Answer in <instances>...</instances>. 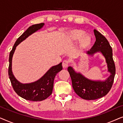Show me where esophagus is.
I'll use <instances>...</instances> for the list:
<instances>
[{
	"instance_id": "34e87169",
	"label": "esophagus",
	"mask_w": 123,
	"mask_h": 123,
	"mask_svg": "<svg viewBox=\"0 0 123 123\" xmlns=\"http://www.w3.org/2000/svg\"><path fill=\"white\" fill-rule=\"evenodd\" d=\"M62 65H63V67L64 68H66L68 67L69 65V62L68 60H64L63 62V63H62Z\"/></svg>"
}]
</instances>
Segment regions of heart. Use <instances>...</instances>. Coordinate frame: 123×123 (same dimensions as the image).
<instances>
[{
    "label": "heart",
    "instance_id": "b5f03b06",
    "mask_svg": "<svg viewBox=\"0 0 123 123\" xmlns=\"http://www.w3.org/2000/svg\"><path fill=\"white\" fill-rule=\"evenodd\" d=\"M85 31L81 29L74 28L68 33L69 41L75 43L78 41V48L80 50L88 49L93 43V38L90 35H85Z\"/></svg>",
    "mask_w": 123,
    "mask_h": 123
}]
</instances>
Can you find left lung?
<instances>
[{
    "label": "left lung",
    "mask_w": 123,
    "mask_h": 123,
    "mask_svg": "<svg viewBox=\"0 0 123 123\" xmlns=\"http://www.w3.org/2000/svg\"><path fill=\"white\" fill-rule=\"evenodd\" d=\"M96 41L87 54L93 56L101 53L105 58L107 71L110 73L105 80H94L86 78L80 72H75L73 67H69L68 70L72 79V86L75 93L82 98L93 100L107 95L111 88L115 75V66L112 58V50L109 41L101 33L94 30Z\"/></svg>",
    "instance_id": "left-lung-1"
}]
</instances>
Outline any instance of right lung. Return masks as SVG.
I'll return each mask as SVG.
<instances>
[{"label":"right lung","instance_id":"obj_1","mask_svg":"<svg viewBox=\"0 0 123 123\" xmlns=\"http://www.w3.org/2000/svg\"><path fill=\"white\" fill-rule=\"evenodd\" d=\"M44 23L32 25L17 40L12 50L10 52L9 58L8 74L14 91L20 97L25 100L32 101H40L48 98L53 92L54 80L56 74L63 69L62 63L53 66L39 80L30 83H22L15 78L12 69V58L16 47L26 39L28 36L43 27Z\"/></svg>","mask_w":123,"mask_h":123}]
</instances>
